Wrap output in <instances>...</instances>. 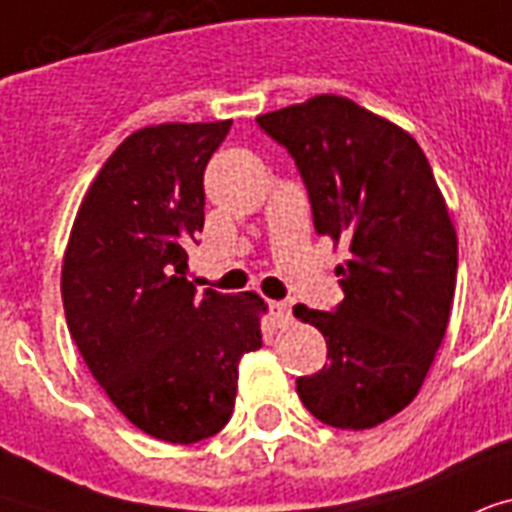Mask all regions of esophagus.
Instances as JSON below:
<instances>
[{"instance_id": "obj_1", "label": "esophagus", "mask_w": 512, "mask_h": 512, "mask_svg": "<svg viewBox=\"0 0 512 512\" xmlns=\"http://www.w3.org/2000/svg\"><path fill=\"white\" fill-rule=\"evenodd\" d=\"M269 315H272V320H275L277 328H283L291 323V304H285V301H272L269 304Z\"/></svg>"}]
</instances>
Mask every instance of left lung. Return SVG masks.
<instances>
[{"label":"left lung","instance_id":"left-lung-1","mask_svg":"<svg viewBox=\"0 0 512 512\" xmlns=\"http://www.w3.org/2000/svg\"><path fill=\"white\" fill-rule=\"evenodd\" d=\"M256 122L296 162L318 235L350 248L334 310L296 307L328 344L296 392L331 427L382 425L425 382L454 301L457 235L433 168L408 133L339 95Z\"/></svg>","mask_w":512,"mask_h":512}]
</instances>
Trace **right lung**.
<instances>
[{
	"mask_svg": "<svg viewBox=\"0 0 512 512\" xmlns=\"http://www.w3.org/2000/svg\"><path fill=\"white\" fill-rule=\"evenodd\" d=\"M227 122H170L125 138L71 229L61 293L69 334L112 403L146 435L197 443L227 425L237 363L261 347L256 293L189 283L205 224V165Z\"/></svg>",
	"mask_w": 512,
	"mask_h": 512,
	"instance_id": "right-lung-1",
	"label": "right lung"
}]
</instances>
